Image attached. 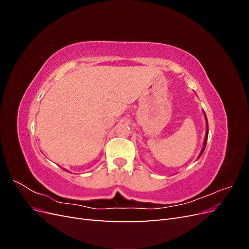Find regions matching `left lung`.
<instances>
[{
  "label": "left lung",
  "mask_w": 249,
  "mask_h": 249,
  "mask_svg": "<svg viewBox=\"0 0 249 249\" xmlns=\"http://www.w3.org/2000/svg\"><path fill=\"white\" fill-rule=\"evenodd\" d=\"M206 119H207V116H206ZM207 124H208V120H207ZM208 134H209V125L207 124V133H206V137H205V143H203V147H202V149H201L200 155L198 156V158H199V157L202 155L203 150H205V148H206V145H207V139H208Z\"/></svg>",
  "instance_id": "left-lung-1"
}]
</instances>
